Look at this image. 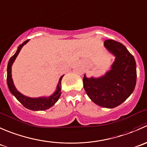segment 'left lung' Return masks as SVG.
<instances>
[{"label":"left lung","mask_w":147,"mask_h":147,"mask_svg":"<svg viewBox=\"0 0 147 147\" xmlns=\"http://www.w3.org/2000/svg\"><path fill=\"white\" fill-rule=\"evenodd\" d=\"M104 46L115 56V61L105 75L87 78L84 88L93 102L104 108L113 109L121 104L132 94L136 83V65L134 56L122 43L106 40Z\"/></svg>","instance_id":"8db88e82"}]
</instances>
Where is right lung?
I'll list each match as a JSON object with an SVG mask.
<instances>
[{
	"mask_svg": "<svg viewBox=\"0 0 147 147\" xmlns=\"http://www.w3.org/2000/svg\"><path fill=\"white\" fill-rule=\"evenodd\" d=\"M29 40L24 41L22 44L20 45L18 47V50L16 52L15 54L10 59L8 63V67H7V84H8V88H9L11 94L17 98L19 102L24 105V107H26V109L32 110V111H43V110H46L48 109L51 108L53 107L56 101L59 100V97H60L61 94V80L63 78V75L61 76L59 78V84L57 85V88H56V91L53 94V95L50 96L49 97H39V98H30V97L26 96L23 95L22 94L19 92L18 90L16 88L15 86L13 84V81L12 75H11V67L14 61L16 59L17 56L19 53L20 51L21 50L23 46L25 44L28 42Z\"/></svg>",
	"mask_w": 147,
	"mask_h": 147,
	"instance_id": "right-lung-1",
	"label": "right lung"
}]
</instances>
